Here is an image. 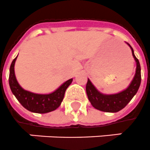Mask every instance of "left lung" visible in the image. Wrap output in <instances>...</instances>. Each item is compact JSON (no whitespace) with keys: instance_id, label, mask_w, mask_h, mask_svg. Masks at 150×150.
I'll return each instance as SVG.
<instances>
[{"instance_id":"left-lung-1","label":"left lung","mask_w":150,"mask_h":150,"mask_svg":"<svg viewBox=\"0 0 150 150\" xmlns=\"http://www.w3.org/2000/svg\"><path fill=\"white\" fill-rule=\"evenodd\" d=\"M127 44L131 49L132 56L136 63L135 76L127 88L116 94H103L94 87V85L89 79L87 80L86 92L88 100H90L92 106L99 111L111 113L121 111L129 104L139 88L141 83V67L139 62L134 54L133 49L129 43Z\"/></svg>"}]
</instances>
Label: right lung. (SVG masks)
Segmentation results:
<instances>
[{"label": "right lung", "instance_id": "obj_1", "mask_svg": "<svg viewBox=\"0 0 150 150\" xmlns=\"http://www.w3.org/2000/svg\"><path fill=\"white\" fill-rule=\"evenodd\" d=\"M17 57L18 56L11 64L9 74L10 88L17 100L25 108L34 113L45 114L58 108L63 101L66 90L72 83L73 78L63 83L57 89L50 94H36L26 91L20 86L14 74V64Z\"/></svg>", "mask_w": 150, "mask_h": 150}]
</instances>
